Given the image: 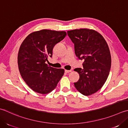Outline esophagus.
Masks as SVG:
<instances>
[{"mask_svg":"<svg viewBox=\"0 0 128 128\" xmlns=\"http://www.w3.org/2000/svg\"><path fill=\"white\" fill-rule=\"evenodd\" d=\"M72 70H65V72H66V73H69L70 72H71Z\"/></svg>","mask_w":128,"mask_h":128,"instance_id":"obj_1","label":"esophagus"}]
</instances>
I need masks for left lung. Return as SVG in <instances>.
<instances>
[{"mask_svg":"<svg viewBox=\"0 0 128 128\" xmlns=\"http://www.w3.org/2000/svg\"><path fill=\"white\" fill-rule=\"evenodd\" d=\"M68 35L74 44L75 53L84 61L82 68L75 69L79 79L75 87L81 94L88 96L103 86L111 68L109 48L102 35L94 30L75 29L68 31Z\"/></svg>","mask_w":128,"mask_h":128,"instance_id":"1","label":"left lung"}]
</instances>
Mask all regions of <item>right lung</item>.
Returning a JSON list of instances; mask_svg holds the SVG:
<instances>
[{"label":"right lung","mask_w":128,"mask_h":128,"mask_svg":"<svg viewBox=\"0 0 128 128\" xmlns=\"http://www.w3.org/2000/svg\"><path fill=\"white\" fill-rule=\"evenodd\" d=\"M66 36V32L43 29L28 36L20 46L18 64L22 78L32 90L46 94L56 88L64 74L63 69L48 66L55 45Z\"/></svg>","instance_id":"add662e5"}]
</instances>
